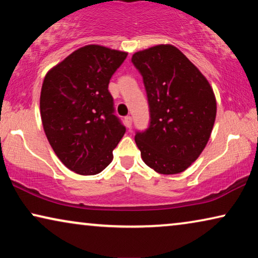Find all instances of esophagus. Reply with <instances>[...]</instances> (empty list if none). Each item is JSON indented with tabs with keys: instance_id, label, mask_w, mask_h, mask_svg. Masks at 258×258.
Segmentation results:
<instances>
[{
	"instance_id": "34e87169",
	"label": "esophagus",
	"mask_w": 258,
	"mask_h": 258,
	"mask_svg": "<svg viewBox=\"0 0 258 258\" xmlns=\"http://www.w3.org/2000/svg\"><path fill=\"white\" fill-rule=\"evenodd\" d=\"M132 123H133L132 116H125V117H124V124H125L126 128H130V126H132Z\"/></svg>"
}]
</instances>
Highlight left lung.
Masks as SVG:
<instances>
[{"label": "left lung", "instance_id": "1", "mask_svg": "<svg viewBox=\"0 0 258 258\" xmlns=\"http://www.w3.org/2000/svg\"><path fill=\"white\" fill-rule=\"evenodd\" d=\"M143 77L150 123L135 142L148 167L163 175L184 171L210 139L216 118L213 88L188 57L171 44L133 55Z\"/></svg>", "mask_w": 258, "mask_h": 258}]
</instances>
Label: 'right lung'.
Segmentation results:
<instances>
[{"label":"right lung","instance_id":"right-lung-1","mask_svg":"<svg viewBox=\"0 0 258 258\" xmlns=\"http://www.w3.org/2000/svg\"><path fill=\"white\" fill-rule=\"evenodd\" d=\"M126 55L89 44L44 77L40 110L45 136L62 163L76 174L96 175L107 168L124 135L108 86Z\"/></svg>","mask_w":258,"mask_h":258}]
</instances>
